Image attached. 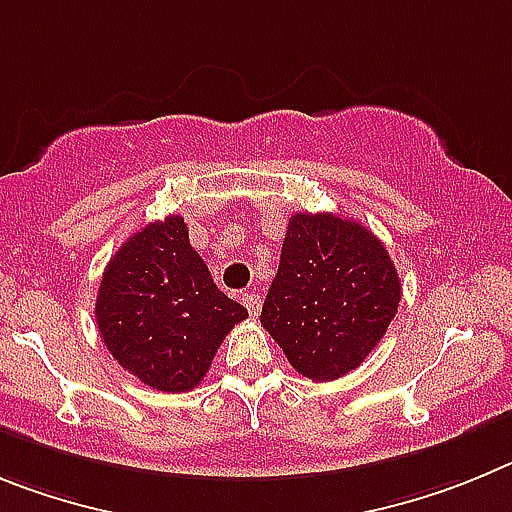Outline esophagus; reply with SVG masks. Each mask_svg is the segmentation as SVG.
Wrapping results in <instances>:
<instances>
[{"label": "esophagus", "instance_id": "34e87169", "mask_svg": "<svg viewBox=\"0 0 512 512\" xmlns=\"http://www.w3.org/2000/svg\"><path fill=\"white\" fill-rule=\"evenodd\" d=\"M239 301L245 303V306H247V311H250L252 316H257V313H260L262 298L257 296V293H242V298H239Z\"/></svg>", "mask_w": 512, "mask_h": 512}]
</instances>
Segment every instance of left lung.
<instances>
[{"mask_svg":"<svg viewBox=\"0 0 512 512\" xmlns=\"http://www.w3.org/2000/svg\"><path fill=\"white\" fill-rule=\"evenodd\" d=\"M400 278L380 239L336 214H293L260 321L313 382L357 370L395 319Z\"/></svg>","mask_w":512,"mask_h":512,"instance_id":"8db88e82","label":"left lung"}]
</instances>
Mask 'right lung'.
<instances>
[{
    "label": "right lung",
    "instance_id": "right-lung-1",
    "mask_svg": "<svg viewBox=\"0 0 512 512\" xmlns=\"http://www.w3.org/2000/svg\"><path fill=\"white\" fill-rule=\"evenodd\" d=\"M247 319L188 242L183 216L147 224L101 275L96 324L104 347L147 388L186 393L209 372L224 336Z\"/></svg>",
    "mask_w": 512,
    "mask_h": 512
}]
</instances>
